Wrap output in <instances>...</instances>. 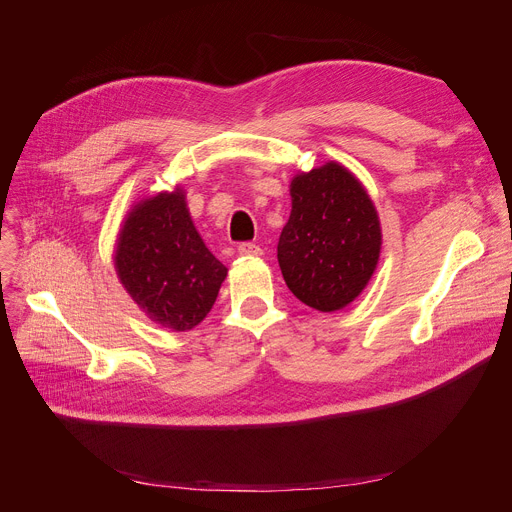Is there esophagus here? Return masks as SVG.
<instances>
[{"instance_id": "1", "label": "esophagus", "mask_w": 512, "mask_h": 512, "mask_svg": "<svg viewBox=\"0 0 512 512\" xmlns=\"http://www.w3.org/2000/svg\"><path fill=\"white\" fill-rule=\"evenodd\" d=\"M237 250H239V254H241V256H260V254H262L260 247H258L256 243H252V241H245V243H241V245L237 247Z\"/></svg>"}]
</instances>
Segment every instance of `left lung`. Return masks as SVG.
Segmentation results:
<instances>
[{
  "mask_svg": "<svg viewBox=\"0 0 512 512\" xmlns=\"http://www.w3.org/2000/svg\"><path fill=\"white\" fill-rule=\"evenodd\" d=\"M290 198L277 243L286 286L318 312L342 309L376 271L382 245L376 207L361 181L337 162L294 177Z\"/></svg>",
  "mask_w": 512,
  "mask_h": 512,
  "instance_id": "obj_1",
  "label": "left lung"
}]
</instances>
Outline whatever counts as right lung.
<instances>
[{
    "label": "right lung",
    "mask_w": 512,
    "mask_h": 512,
    "mask_svg": "<svg viewBox=\"0 0 512 512\" xmlns=\"http://www.w3.org/2000/svg\"><path fill=\"white\" fill-rule=\"evenodd\" d=\"M115 269L134 303L173 331L205 320L228 273L200 239L179 188L134 205L119 230Z\"/></svg>",
    "instance_id": "obj_1"
}]
</instances>
